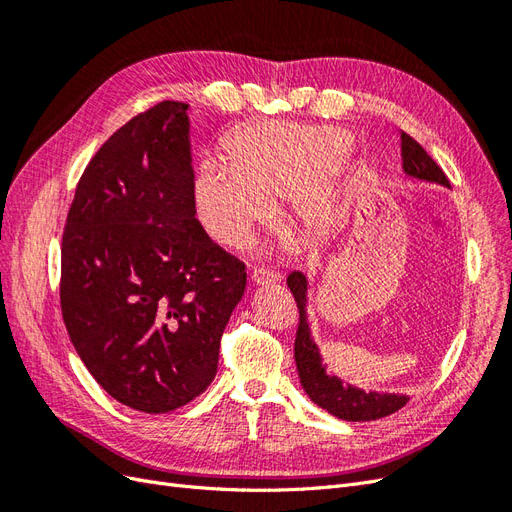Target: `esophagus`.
<instances>
[{
  "label": "esophagus",
  "mask_w": 512,
  "mask_h": 512,
  "mask_svg": "<svg viewBox=\"0 0 512 512\" xmlns=\"http://www.w3.org/2000/svg\"><path fill=\"white\" fill-rule=\"evenodd\" d=\"M277 280H280V275L269 271V269H254V271H252V282H254L256 286H271V284H275Z\"/></svg>",
  "instance_id": "34e87169"
}]
</instances>
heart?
Here are the masks:
<instances>
[{
	"label": "heart",
	"mask_w": 512,
	"mask_h": 512,
	"mask_svg": "<svg viewBox=\"0 0 512 512\" xmlns=\"http://www.w3.org/2000/svg\"><path fill=\"white\" fill-rule=\"evenodd\" d=\"M352 134L335 126L267 121L232 134L228 164L205 160L194 175L198 220L213 241L241 247L284 200L307 232L331 226L352 181Z\"/></svg>",
	"instance_id": "1"
}]
</instances>
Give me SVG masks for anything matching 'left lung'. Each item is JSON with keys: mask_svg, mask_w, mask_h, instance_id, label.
Listing matches in <instances>:
<instances>
[{"mask_svg": "<svg viewBox=\"0 0 512 512\" xmlns=\"http://www.w3.org/2000/svg\"><path fill=\"white\" fill-rule=\"evenodd\" d=\"M401 166H404V173L408 177L440 183L444 188H451V183H448L442 168L433 162L429 153L406 132H401ZM288 288L299 307V329L297 339H294V361H297L299 380L307 397L322 410L342 418V421H376V418L389 416L399 408H404L410 401L408 395L378 391L365 393L363 389H356L352 384H344L342 378L327 374V367L322 365L320 350L314 342L307 322V277L301 271H292L288 275Z\"/></svg>", "mask_w": 512, "mask_h": 512, "instance_id": "1", "label": "left lung"}]
</instances>
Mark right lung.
<instances>
[{
    "label": "right lung",
    "mask_w": 512,
    "mask_h": 512,
    "mask_svg": "<svg viewBox=\"0 0 512 512\" xmlns=\"http://www.w3.org/2000/svg\"><path fill=\"white\" fill-rule=\"evenodd\" d=\"M188 104L119 128L76 185L61 239V314L81 361L119 404L181 408L218 371L245 265L196 220Z\"/></svg>",
    "instance_id": "add662e5"
}]
</instances>
